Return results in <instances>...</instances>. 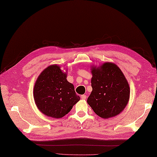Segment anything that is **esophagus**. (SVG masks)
I'll list each match as a JSON object with an SVG mask.
<instances>
[{
    "mask_svg": "<svg viewBox=\"0 0 157 157\" xmlns=\"http://www.w3.org/2000/svg\"><path fill=\"white\" fill-rule=\"evenodd\" d=\"M86 98H87V96H86V95L83 94V95L81 96V98H82V100H85V99H86Z\"/></svg>",
    "mask_w": 157,
    "mask_h": 157,
    "instance_id": "obj_1",
    "label": "esophagus"
}]
</instances>
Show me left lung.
<instances>
[{
    "label": "left lung",
    "mask_w": 157,
    "mask_h": 157,
    "mask_svg": "<svg viewBox=\"0 0 157 157\" xmlns=\"http://www.w3.org/2000/svg\"><path fill=\"white\" fill-rule=\"evenodd\" d=\"M92 91L87 102L96 115L108 119L119 115L128 105L130 90L125 77L119 67L105 63L92 67Z\"/></svg>",
    "instance_id": "obj_1"
}]
</instances>
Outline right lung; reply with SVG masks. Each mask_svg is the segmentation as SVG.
I'll return each mask as SVG.
<instances>
[{"mask_svg": "<svg viewBox=\"0 0 157 157\" xmlns=\"http://www.w3.org/2000/svg\"><path fill=\"white\" fill-rule=\"evenodd\" d=\"M33 93L39 111L56 119L67 114L80 100L74 86L67 80V73L57 65L48 66L40 74Z\"/></svg>", "mask_w": 157, "mask_h": 157, "instance_id": "obj_1", "label": "right lung"}]
</instances>
